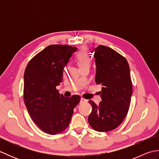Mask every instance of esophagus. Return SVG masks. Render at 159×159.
Returning a JSON list of instances; mask_svg holds the SVG:
<instances>
[{"label": "esophagus", "instance_id": "1", "mask_svg": "<svg viewBox=\"0 0 159 159\" xmlns=\"http://www.w3.org/2000/svg\"><path fill=\"white\" fill-rule=\"evenodd\" d=\"M87 102V100L85 99V98H80V102H81V103Z\"/></svg>", "mask_w": 159, "mask_h": 159}]
</instances>
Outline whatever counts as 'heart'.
Wrapping results in <instances>:
<instances>
[{
    "mask_svg": "<svg viewBox=\"0 0 159 159\" xmlns=\"http://www.w3.org/2000/svg\"><path fill=\"white\" fill-rule=\"evenodd\" d=\"M76 59L80 67H89L91 63V58L87 52V50L83 49L77 53Z\"/></svg>",
    "mask_w": 159,
    "mask_h": 159,
    "instance_id": "b5f03b06",
    "label": "heart"
}]
</instances>
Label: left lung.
Here are the masks:
<instances>
[{
    "label": "left lung",
    "mask_w": 159,
    "mask_h": 159,
    "mask_svg": "<svg viewBox=\"0 0 159 159\" xmlns=\"http://www.w3.org/2000/svg\"><path fill=\"white\" fill-rule=\"evenodd\" d=\"M96 65L95 82L102 85V101L89 102L92 111L89 124L98 132L111 131L122 123L129 109L133 84L130 67L122 55L109 47L100 45L93 50Z\"/></svg>",
    "instance_id": "1"
}]
</instances>
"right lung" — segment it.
<instances>
[{
	"label": "right lung",
	"mask_w": 159,
	"mask_h": 159,
	"mask_svg": "<svg viewBox=\"0 0 159 159\" xmlns=\"http://www.w3.org/2000/svg\"><path fill=\"white\" fill-rule=\"evenodd\" d=\"M77 48L68 45L47 46L30 60L24 75L23 97L33 121L44 133L56 134L68 127L80 96L60 94L56 87L63 70Z\"/></svg>",
	"instance_id": "right-lung-1"
}]
</instances>
